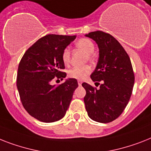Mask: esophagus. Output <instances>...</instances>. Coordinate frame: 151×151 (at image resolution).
<instances>
[{"mask_svg":"<svg viewBox=\"0 0 151 151\" xmlns=\"http://www.w3.org/2000/svg\"><path fill=\"white\" fill-rule=\"evenodd\" d=\"M81 84H82L81 81H78V85H79V86H81Z\"/></svg>","mask_w":151,"mask_h":151,"instance_id":"obj_1","label":"esophagus"}]
</instances>
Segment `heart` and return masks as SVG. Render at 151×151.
<instances>
[{"mask_svg": "<svg viewBox=\"0 0 151 151\" xmlns=\"http://www.w3.org/2000/svg\"><path fill=\"white\" fill-rule=\"evenodd\" d=\"M76 46L82 50L87 55V60L90 61L93 60L92 53L95 51V45L92 41L87 38L80 39L76 42ZM62 61L65 65H68L70 62V52L69 49H64L61 55ZM91 72V67L89 65H85L83 67H73L68 71L69 78L77 80H83Z\"/></svg>", "mask_w": 151, "mask_h": 151, "instance_id": "obj_1", "label": "heart"}]
</instances>
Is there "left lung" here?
Here are the masks:
<instances>
[{
	"instance_id": "1",
	"label": "left lung",
	"mask_w": 151,
	"mask_h": 151,
	"mask_svg": "<svg viewBox=\"0 0 151 151\" xmlns=\"http://www.w3.org/2000/svg\"><path fill=\"white\" fill-rule=\"evenodd\" d=\"M86 36L99 46V61L91 78L100 87L82 84L86 91L85 108L91 119L107 123L118 118L130 99L135 80L133 67L124 48L112 35L95 31Z\"/></svg>"
}]
</instances>
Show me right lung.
<instances>
[{
    "label": "right lung",
    "instance_id": "obj_1",
    "mask_svg": "<svg viewBox=\"0 0 151 151\" xmlns=\"http://www.w3.org/2000/svg\"><path fill=\"white\" fill-rule=\"evenodd\" d=\"M75 38L45 35L26 50L18 65L17 88L21 101L28 113L41 122H53L63 118L78 87L73 78L57 86L52 84V80H63L67 76L63 72L61 55Z\"/></svg>",
    "mask_w": 151,
    "mask_h": 151
}]
</instances>
